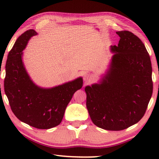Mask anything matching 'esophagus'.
I'll list each match as a JSON object with an SVG mask.
<instances>
[{
  "label": "esophagus",
  "instance_id": "1",
  "mask_svg": "<svg viewBox=\"0 0 159 159\" xmlns=\"http://www.w3.org/2000/svg\"><path fill=\"white\" fill-rule=\"evenodd\" d=\"M91 79H92V76H91L90 74L88 73H85L83 74V80H84L85 82H90Z\"/></svg>",
  "mask_w": 159,
  "mask_h": 159
}]
</instances>
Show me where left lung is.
<instances>
[{
    "instance_id": "8db88e82",
    "label": "left lung",
    "mask_w": 159,
    "mask_h": 159,
    "mask_svg": "<svg viewBox=\"0 0 159 159\" xmlns=\"http://www.w3.org/2000/svg\"><path fill=\"white\" fill-rule=\"evenodd\" d=\"M118 44L108 71L99 83L86 86V107L91 120L107 130H122L141 120L153 93L150 57L139 38L117 31Z\"/></svg>"
}]
</instances>
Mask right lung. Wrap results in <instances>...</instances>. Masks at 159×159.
I'll return each instance as SVG.
<instances>
[{"instance_id": "1", "label": "right lung", "mask_w": 159, "mask_h": 159, "mask_svg": "<svg viewBox=\"0 0 159 159\" xmlns=\"http://www.w3.org/2000/svg\"><path fill=\"white\" fill-rule=\"evenodd\" d=\"M34 29L18 38L5 64L4 89L10 108L19 120L38 129H50L62 120L65 109L76 91L83 86L79 77L51 88H43L32 81L22 61V51Z\"/></svg>"}]
</instances>
